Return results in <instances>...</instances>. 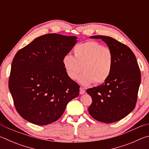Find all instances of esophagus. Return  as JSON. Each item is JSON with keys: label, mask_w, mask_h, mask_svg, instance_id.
<instances>
[{"label": "esophagus", "mask_w": 149, "mask_h": 149, "mask_svg": "<svg viewBox=\"0 0 149 149\" xmlns=\"http://www.w3.org/2000/svg\"><path fill=\"white\" fill-rule=\"evenodd\" d=\"M85 93V89H84V87H80V89H79V93H80V95L84 94Z\"/></svg>", "instance_id": "esophagus-1"}]
</instances>
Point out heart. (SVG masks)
I'll use <instances>...</instances> for the list:
<instances>
[{"mask_svg": "<svg viewBox=\"0 0 149 149\" xmlns=\"http://www.w3.org/2000/svg\"><path fill=\"white\" fill-rule=\"evenodd\" d=\"M74 56L67 54L63 57L62 65L70 79L78 78L80 84L89 85L95 82L101 84L109 77L113 66V54L108 47L94 41L79 43L73 49Z\"/></svg>", "mask_w": 149, "mask_h": 149, "instance_id": "1", "label": "heart"}]
</instances>
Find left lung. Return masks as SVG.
<instances>
[{
    "mask_svg": "<svg viewBox=\"0 0 149 149\" xmlns=\"http://www.w3.org/2000/svg\"><path fill=\"white\" fill-rule=\"evenodd\" d=\"M90 37L100 39L107 44L112 52L114 62L108 79L99 86L87 90L93 101L88 110L99 122H117L135 107L141 84L139 67L134 53L125 45L104 35Z\"/></svg>",
    "mask_w": 149,
    "mask_h": 149,
    "instance_id": "obj_1",
    "label": "left lung"
}]
</instances>
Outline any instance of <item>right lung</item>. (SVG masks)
<instances>
[{"instance_id":"obj_1","label":"right lung","mask_w":149,"mask_h":149,"mask_svg":"<svg viewBox=\"0 0 149 149\" xmlns=\"http://www.w3.org/2000/svg\"><path fill=\"white\" fill-rule=\"evenodd\" d=\"M77 42V37L49 33L22 48L12 60L8 87L21 116L39 125L61 117L79 85L67 76L63 57Z\"/></svg>"}]
</instances>
